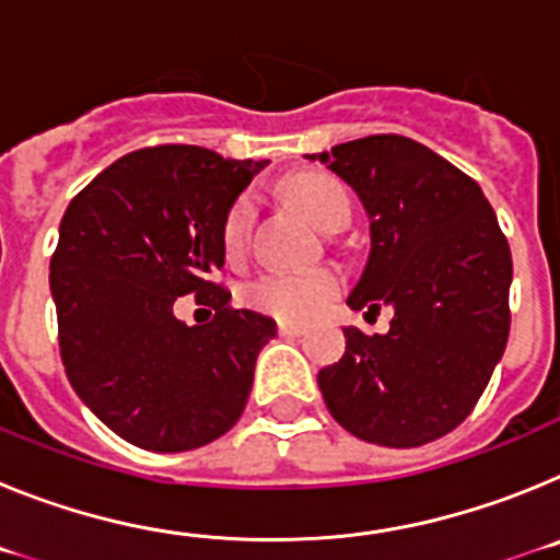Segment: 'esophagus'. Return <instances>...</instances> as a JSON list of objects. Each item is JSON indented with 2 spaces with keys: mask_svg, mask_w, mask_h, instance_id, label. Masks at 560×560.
Wrapping results in <instances>:
<instances>
[{
  "mask_svg": "<svg viewBox=\"0 0 560 560\" xmlns=\"http://www.w3.org/2000/svg\"><path fill=\"white\" fill-rule=\"evenodd\" d=\"M277 330H280V336H305L308 334L303 325H294V323H280L277 325Z\"/></svg>",
  "mask_w": 560,
  "mask_h": 560,
  "instance_id": "1",
  "label": "esophagus"
}]
</instances>
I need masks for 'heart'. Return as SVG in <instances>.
I'll use <instances>...</instances> for the list:
<instances>
[{"label":"heart","instance_id":"1","mask_svg":"<svg viewBox=\"0 0 560 560\" xmlns=\"http://www.w3.org/2000/svg\"><path fill=\"white\" fill-rule=\"evenodd\" d=\"M289 192L319 230L339 232L341 226H348V190L330 176L300 173L289 182ZM252 219H255V199L246 192L226 212L224 230H221V244H224L226 255H237L244 249ZM336 294H339V277L328 269L271 271V275L255 280L246 291L249 303L257 311L285 319V323H311L314 316L328 308Z\"/></svg>","mask_w":560,"mask_h":560}]
</instances>
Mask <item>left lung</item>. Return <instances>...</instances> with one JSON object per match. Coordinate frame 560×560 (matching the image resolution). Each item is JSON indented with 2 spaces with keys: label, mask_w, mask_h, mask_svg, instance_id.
Returning <instances> with one entry per match:
<instances>
[{
  "label": "left lung",
  "mask_w": 560,
  "mask_h": 560,
  "mask_svg": "<svg viewBox=\"0 0 560 560\" xmlns=\"http://www.w3.org/2000/svg\"><path fill=\"white\" fill-rule=\"evenodd\" d=\"M348 182L370 219L353 311H395L387 334L345 328L316 381L339 427L415 448L457 429L491 381L511 330L513 260L477 182L427 145L373 133L308 153Z\"/></svg>",
  "instance_id": "8db88e82"
}]
</instances>
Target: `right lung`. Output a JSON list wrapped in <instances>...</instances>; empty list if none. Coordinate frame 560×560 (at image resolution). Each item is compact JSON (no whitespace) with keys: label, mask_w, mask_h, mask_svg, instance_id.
<instances>
[{"label":"right lung","mask_w":560,"mask_h":560,"mask_svg":"<svg viewBox=\"0 0 560 560\" xmlns=\"http://www.w3.org/2000/svg\"><path fill=\"white\" fill-rule=\"evenodd\" d=\"M269 162L199 145L131 151L69 201L49 260L69 384L97 418L148 452H190L237 423L275 319L232 308L215 283L226 212ZM217 311L172 314L179 295Z\"/></svg>","instance_id":"1"}]
</instances>
